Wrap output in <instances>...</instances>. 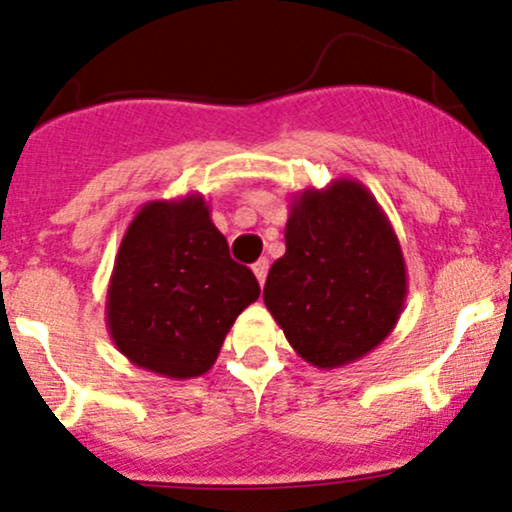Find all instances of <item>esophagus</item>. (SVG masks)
Here are the masks:
<instances>
[{"label": "esophagus", "mask_w": 512, "mask_h": 512, "mask_svg": "<svg viewBox=\"0 0 512 512\" xmlns=\"http://www.w3.org/2000/svg\"><path fill=\"white\" fill-rule=\"evenodd\" d=\"M252 272H255L257 281H260V286L264 284V279H267V272H269V262L267 260H257L252 264Z\"/></svg>", "instance_id": "esophagus-1"}]
</instances>
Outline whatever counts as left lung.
Masks as SVG:
<instances>
[{
    "label": "left lung",
    "instance_id": "1",
    "mask_svg": "<svg viewBox=\"0 0 512 512\" xmlns=\"http://www.w3.org/2000/svg\"><path fill=\"white\" fill-rule=\"evenodd\" d=\"M286 255L272 264L264 305L298 356L342 368L380 346L407 301V264L395 228L358 180L296 192Z\"/></svg>",
    "mask_w": 512,
    "mask_h": 512
}]
</instances>
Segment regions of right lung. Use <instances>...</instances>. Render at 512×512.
Wrapping results in <instances>:
<instances>
[{
  "instance_id": "obj_1",
  "label": "right lung",
  "mask_w": 512,
  "mask_h": 512,
  "mask_svg": "<svg viewBox=\"0 0 512 512\" xmlns=\"http://www.w3.org/2000/svg\"><path fill=\"white\" fill-rule=\"evenodd\" d=\"M260 298L255 274L228 255L204 197L154 199L122 236L105 322L129 363L170 380L214 366L236 317Z\"/></svg>"
}]
</instances>
